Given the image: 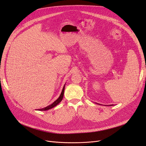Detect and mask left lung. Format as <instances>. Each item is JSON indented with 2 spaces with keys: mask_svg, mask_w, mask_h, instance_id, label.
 Here are the masks:
<instances>
[{
  "mask_svg": "<svg viewBox=\"0 0 146 146\" xmlns=\"http://www.w3.org/2000/svg\"><path fill=\"white\" fill-rule=\"evenodd\" d=\"M111 105V106H112V105Z\"/></svg>",
  "mask_w": 146,
  "mask_h": 146,
  "instance_id": "obj_1",
  "label": "left lung"
}]
</instances>
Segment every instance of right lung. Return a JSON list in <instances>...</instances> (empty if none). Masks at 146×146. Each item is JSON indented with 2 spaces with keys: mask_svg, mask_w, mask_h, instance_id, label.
<instances>
[{
  "mask_svg": "<svg viewBox=\"0 0 146 146\" xmlns=\"http://www.w3.org/2000/svg\"><path fill=\"white\" fill-rule=\"evenodd\" d=\"M64 86H65V85L63 86V90H62V91H61V93L60 97L55 102H53L51 105L47 106V107H46L45 108H41V109H38L37 110H39V111H46V110H50V109H51L52 108H54V107H55L56 105H58L60 102L62 100V99L63 98L64 91Z\"/></svg>",
  "mask_w": 146,
  "mask_h": 146,
  "instance_id": "obj_1",
  "label": "right lung"
}]
</instances>
